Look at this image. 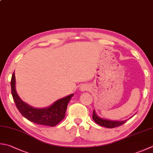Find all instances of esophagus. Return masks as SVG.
I'll use <instances>...</instances> for the list:
<instances>
[{
    "mask_svg": "<svg viewBox=\"0 0 153 153\" xmlns=\"http://www.w3.org/2000/svg\"><path fill=\"white\" fill-rule=\"evenodd\" d=\"M88 86H87L86 85H82V86L80 87V89H81V91H86V90H88Z\"/></svg>",
    "mask_w": 153,
    "mask_h": 153,
    "instance_id": "1",
    "label": "esophagus"
}]
</instances>
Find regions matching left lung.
Segmentation results:
<instances>
[{
    "label": "left lung",
    "mask_w": 153,
    "mask_h": 153,
    "mask_svg": "<svg viewBox=\"0 0 153 153\" xmlns=\"http://www.w3.org/2000/svg\"><path fill=\"white\" fill-rule=\"evenodd\" d=\"M92 118L96 123L101 125V126H103L106 128H114L116 127H119L120 126V125L124 124L125 123H126L127 121V120L115 121L107 120V119H102L97 115L95 110H94V111H93Z\"/></svg>",
    "instance_id": "1"
}]
</instances>
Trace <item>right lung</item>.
I'll return each instance as SVG.
<instances>
[{"instance_id": "obj_1", "label": "right lung", "mask_w": 153, "mask_h": 153, "mask_svg": "<svg viewBox=\"0 0 153 153\" xmlns=\"http://www.w3.org/2000/svg\"><path fill=\"white\" fill-rule=\"evenodd\" d=\"M15 76L13 74L11 78V91L17 109L21 115L34 123L53 127L64 119L68 104L74 94L59 99L52 105L46 108L38 109L29 105L19 97L15 88Z\"/></svg>"}]
</instances>
